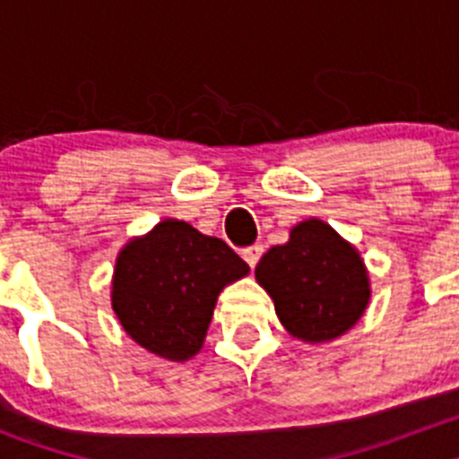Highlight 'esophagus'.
Listing matches in <instances>:
<instances>
[{"label":"esophagus","instance_id":"34e87169","mask_svg":"<svg viewBox=\"0 0 459 459\" xmlns=\"http://www.w3.org/2000/svg\"><path fill=\"white\" fill-rule=\"evenodd\" d=\"M262 255H264V246H250V248H246L243 250V259H246V262H248L250 264V269H255V266H257V262H259V257H262Z\"/></svg>","mask_w":459,"mask_h":459}]
</instances>
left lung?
<instances>
[{
  "label": "left lung",
  "mask_w": 459,
  "mask_h": 459,
  "mask_svg": "<svg viewBox=\"0 0 459 459\" xmlns=\"http://www.w3.org/2000/svg\"><path fill=\"white\" fill-rule=\"evenodd\" d=\"M291 338L322 344L340 338L370 303V275L359 250L333 227L307 218L290 230L255 269Z\"/></svg>",
  "instance_id": "8db88e82"
}]
</instances>
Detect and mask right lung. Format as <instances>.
I'll use <instances>...</instances> for the list:
<instances>
[{
  "label": "right lung",
  "instance_id": "1",
  "mask_svg": "<svg viewBox=\"0 0 459 459\" xmlns=\"http://www.w3.org/2000/svg\"><path fill=\"white\" fill-rule=\"evenodd\" d=\"M250 266L225 241L177 218L133 237L112 273V310L140 347L184 363L204 344L213 307Z\"/></svg>",
  "mask_w": 459,
  "mask_h": 459
}]
</instances>
